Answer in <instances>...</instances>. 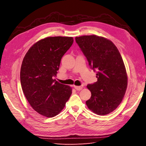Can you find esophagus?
<instances>
[{
  "instance_id": "1",
  "label": "esophagus",
  "mask_w": 146,
  "mask_h": 146,
  "mask_svg": "<svg viewBox=\"0 0 146 146\" xmlns=\"http://www.w3.org/2000/svg\"><path fill=\"white\" fill-rule=\"evenodd\" d=\"M74 88H75V89L77 91H80L82 90V88H83L82 86H74Z\"/></svg>"
}]
</instances>
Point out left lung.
Masks as SVG:
<instances>
[{"label":"left lung","instance_id":"8db88e82","mask_svg":"<svg viewBox=\"0 0 146 146\" xmlns=\"http://www.w3.org/2000/svg\"><path fill=\"white\" fill-rule=\"evenodd\" d=\"M76 41L86 57L91 69L97 71L98 81L87 85L91 92L88 108L98 115H106L121 103L127 87V74L117 48L109 39L85 35Z\"/></svg>","mask_w":146,"mask_h":146}]
</instances>
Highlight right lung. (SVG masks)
Returning <instances> with one entry per match:
<instances>
[{"instance_id": "1", "label": "right lung", "mask_w": 146, "mask_h": 146, "mask_svg": "<svg viewBox=\"0 0 146 146\" xmlns=\"http://www.w3.org/2000/svg\"><path fill=\"white\" fill-rule=\"evenodd\" d=\"M72 37H47L31 47L22 63L21 84L30 106L47 117L58 114L65 107L72 88L56 81L61 58L72 46Z\"/></svg>"}]
</instances>
